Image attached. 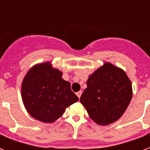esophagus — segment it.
Wrapping results in <instances>:
<instances>
[{
	"mask_svg": "<svg viewBox=\"0 0 150 150\" xmlns=\"http://www.w3.org/2000/svg\"><path fill=\"white\" fill-rule=\"evenodd\" d=\"M82 91H79L78 93H76V95H77L79 98H80V97H81V95H82Z\"/></svg>",
	"mask_w": 150,
	"mask_h": 150,
	"instance_id": "esophagus-1",
	"label": "esophagus"
}]
</instances>
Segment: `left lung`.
<instances>
[{"label":"left lung","instance_id":"8db88e82","mask_svg":"<svg viewBox=\"0 0 150 150\" xmlns=\"http://www.w3.org/2000/svg\"><path fill=\"white\" fill-rule=\"evenodd\" d=\"M80 102L89 117L100 125L117 121L132 97V82L125 71L107 62L89 75Z\"/></svg>","mask_w":150,"mask_h":150}]
</instances>
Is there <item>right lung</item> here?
<instances>
[{
	"label": "right lung",
	"instance_id": "obj_1",
	"mask_svg": "<svg viewBox=\"0 0 150 150\" xmlns=\"http://www.w3.org/2000/svg\"><path fill=\"white\" fill-rule=\"evenodd\" d=\"M63 73L50 62L37 64L26 73L22 83V102L27 112L36 120L53 123L79 97L71 83L62 79Z\"/></svg>",
	"mask_w": 150,
	"mask_h": 150
}]
</instances>
